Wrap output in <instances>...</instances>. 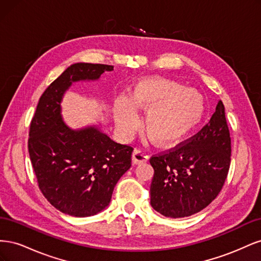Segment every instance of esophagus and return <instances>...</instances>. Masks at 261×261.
Returning a JSON list of instances; mask_svg holds the SVG:
<instances>
[{
    "label": "esophagus",
    "instance_id": "obj_1",
    "mask_svg": "<svg viewBox=\"0 0 261 261\" xmlns=\"http://www.w3.org/2000/svg\"><path fill=\"white\" fill-rule=\"evenodd\" d=\"M149 159V155L146 153L145 150L143 149H135L132 155V160L134 164H140L144 163Z\"/></svg>",
    "mask_w": 261,
    "mask_h": 261
}]
</instances>
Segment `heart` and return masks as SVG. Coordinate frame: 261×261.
Wrapping results in <instances>:
<instances>
[{"instance_id": "1", "label": "heart", "mask_w": 261, "mask_h": 261, "mask_svg": "<svg viewBox=\"0 0 261 261\" xmlns=\"http://www.w3.org/2000/svg\"><path fill=\"white\" fill-rule=\"evenodd\" d=\"M135 109L148 111L144 128L148 138L159 146L177 143L201 121L204 100L199 92L178 83L149 78L134 87L130 100L117 101L114 117L117 127L129 133L137 124Z\"/></svg>"}]
</instances>
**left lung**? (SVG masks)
Here are the masks:
<instances>
[{
    "instance_id": "left-lung-1",
    "label": "left lung",
    "mask_w": 261,
    "mask_h": 261,
    "mask_svg": "<svg viewBox=\"0 0 261 261\" xmlns=\"http://www.w3.org/2000/svg\"><path fill=\"white\" fill-rule=\"evenodd\" d=\"M231 137L224 106L219 101L210 121L176 147L150 158L152 208L169 218H185L217 198L231 163Z\"/></svg>"
}]
</instances>
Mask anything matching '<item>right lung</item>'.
Returning a JSON list of instances; mask_svg holds the SVG:
<instances>
[{
  "mask_svg": "<svg viewBox=\"0 0 261 261\" xmlns=\"http://www.w3.org/2000/svg\"><path fill=\"white\" fill-rule=\"evenodd\" d=\"M112 69L70 65L44 90L30 122L28 151L39 189L54 208L73 217L103 210L132 165V146L115 143L97 127L70 129L61 117L62 97L72 83L98 80Z\"/></svg>",
  "mask_w": 261,
  "mask_h": 261,
  "instance_id": "right-lung-1",
  "label": "right lung"
}]
</instances>
